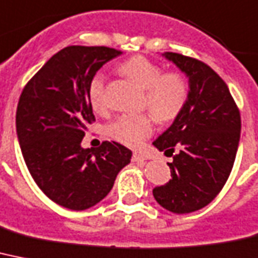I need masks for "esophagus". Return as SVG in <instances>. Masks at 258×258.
<instances>
[{"mask_svg": "<svg viewBox=\"0 0 258 258\" xmlns=\"http://www.w3.org/2000/svg\"><path fill=\"white\" fill-rule=\"evenodd\" d=\"M133 160L134 162H143V160H147V156L144 154H140V152H134Z\"/></svg>", "mask_w": 258, "mask_h": 258, "instance_id": "obj_1", "label": "esophagus"}]
</instances>
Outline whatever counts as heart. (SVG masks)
<instances>
[{
    "label": "heart",
    "mask_w": 258,
    "mask_h": 258,
    "mask_svg": "<svg viewBox=\"0 0 258 258\" xmlns=\"http://www.w3.org/2000/svg\"><path fill=\"white\" fill-rule=\"evenodd\" d=\"M120 71L146 90V106L151 114H123L106 127L111 139L136 148L154 133V116L159 122L172 120L188 99V82L181 73H163L162 66L143 55L130 58L120 64ZM89 100L96 112H106V77L96 73L89 83Z\"/></svg>",
    "instance_id": "obj_1"
}]
</instances>
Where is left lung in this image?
Returning a JSON list of instances; mask_svg holds the SVG:
<instances>
[{"mask_svg":"<svg viewBox=\"0 0 258 258\" xmlns=\"http://www.w3.org/2000/svg\"><path fill=\"white\" fill-rule=\"evenodd\" d=\"M189 83L188 99L154 146L172 156V179L155 187V200L169 212L204 208L227 183L240 142L241 118L227 83L208 64L177 53H164Z\"/></svg>","mask_w":258,"mask_h":258,"instance_id":"left-lung-1","label":"left lung"}]
</instances>
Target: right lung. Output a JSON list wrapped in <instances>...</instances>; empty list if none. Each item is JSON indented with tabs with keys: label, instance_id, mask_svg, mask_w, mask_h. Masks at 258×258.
<instances>
[{
	"label": "right lung",
	"instance_id": "add662e5",
	"mask_svg": "<svg viewBox=\"0 0 258 258\" xmlns=\"http://www.w3.org/2000/svg\"><path fill=\"white\" fill-rule=\"evenodd\" d=\"M122 51L106 46H68L27 82L16 127L25 163L43 194L64 208L83 211L103 200L133 152L116 142L83 148L95 120L89 83Z\"/></svg>",
	"mask_w": 258,
	"mask_h": 258
}]
</instances>
